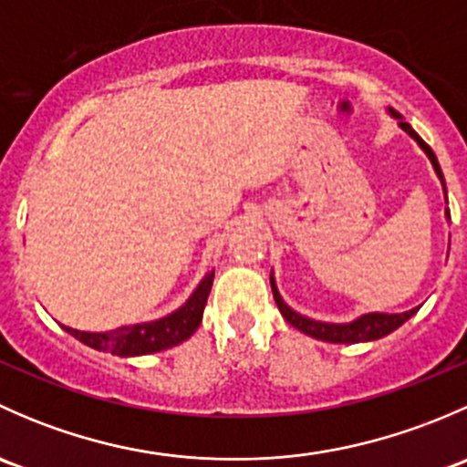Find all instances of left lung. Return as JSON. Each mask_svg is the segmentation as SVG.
Wrapping results in <instances>:
<instances>
[{"label":"left lung","mask_w":467,"mask_h":467,"mask_svg":"<svg viewBox=\"0 0 467 467\" xmlns=\"http://www.w3.org/2000/svg\"><path fill=\"white\" fill-rule=\"evenodd\" d=\"M389 112L393 119H398V126L404 130V133L409 135V138L413 140L418 146L422 149V153L430 158L431 167H434L438 181H441V187H442V194H445V203H447V187H445V178H442V171H441V164H438V158L434 150L430 149V144L425 142V140L420 138V135L416 133V130L411 129V124H407L404 121V117L400 115V112H395L393 108H389ZM445 219L450 221V210L445 207ZM271 291H273V298H275L277 303V309H280V314L285 317V321L289 325H294L296 329H300L303 334H307V337L312 338H318V341H327V343H366V341H378V338L386 337V334L395 332V329L400 327V325H404L409 321V318L413 317V314L418 312L420 307H413L409 309V312H400V314H381V312H370V314H361V317L352 318V321L348 323H327V321H317V318H309L305 317V314L296 312V309H291L289 305L285 303V298L280 296V289H277L275 285V275H273L271 271Z\"/></svg>","instance_id":"8db88e82"}]
</instances>
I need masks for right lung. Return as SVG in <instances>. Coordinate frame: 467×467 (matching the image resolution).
Returning <instances> with one entry per match:
<instances>
[{
    "mask_svg": "<svg viewBox=\"0 0 467 467\" xmlns=\"http://www.w3.org/2000/svg\"><path fill=\"white\" fill-rule=\"evenodd\" d=\"M212 282H214V271H207L199 286L192 291V296L181 307L173 309L167 317L155 318V321L124 325V327L110 329V332H83V329L67 327V325H63V329L94 350L112 352L117 357H142L169 350V348L187 341L199 329Z\"/></svg>",
    "mask_w": 467,
    "mask_h": 467,
    "instance_id": "1",
    "label": "right lung"
}]
</instances>
